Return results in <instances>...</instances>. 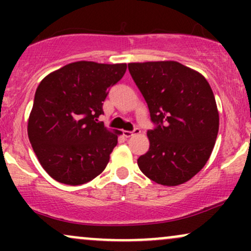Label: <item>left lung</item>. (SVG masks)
Segmentation results:
<instances>
[{
    "label": "left lung",
    "instance_id": "1",
    "mask_svg": "<svg viewBox=\"0 0 251 251\" xmlns=\"http://www.w3.org/2000/svg\"><path fill=\"white\" fill-rule=\"evenodd\" d=\"M126 68V63L77 61L40 82L28 120V137L53 179L81 185L105 170L122 132L103 125L102 102Z\"/></svg>",
    "mask_w": 251,
    "mask_h": 251
}]
</instances>
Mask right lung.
Masks as SVG:
<instances>
[{"label":"right lung","instance_id":"right-lung-1","mask_svg":"<svg viewBox=\"0 0 251 251\" xmlns=\"http://www.w3.org/2000/svg\"><path fill=\"white\" fill-rule=\"evenodd\" d=\"M128 71L154 125L138 166L162 185L185 183L208 162L217 138L220 117L209 82L176 61L129 63Z\"/></svg>","mask_w":251,"mask_h":251}]
</instances>
